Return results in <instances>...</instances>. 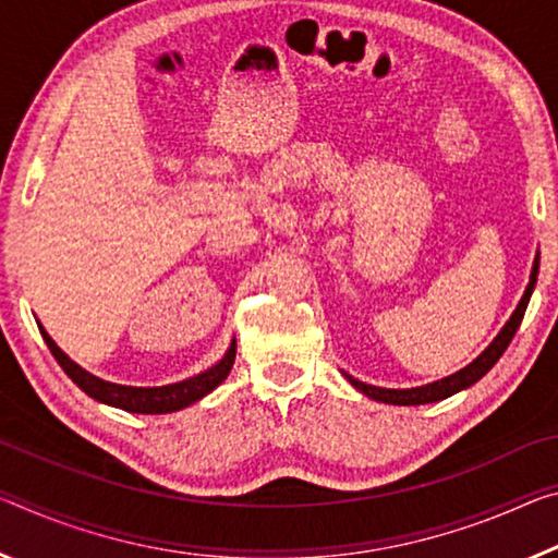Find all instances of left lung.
Masks as SVG:
<instances>
[{"instance_id":"obj_1","label":"left lung","mask_w":558,"mask_h":558,"mask_svg":"<svg viewBox=\"0 0 558 558\" xmlns=\"http://www.w3.org/2000/svg\"><path fill=\"white\" fill-rule=\"evenodd\" d=\"M536 276H538V258L534 260V268H532V278H529V286L524 290V298L519 300L517 311L511 313V317L507 320V325L501 327V332L494 338V342L486 348L480 357L474 362H470L464 369H459V373L449 375L445 379H437V383L432 385H424V387H412V390H387V387H375V385H367V383H360L348 373H342L348 377V383L360 390L362 395H367L369 400H377V402H385V404H429V402H439V400H447V397H452L457 392L466 390V387H472L474 383H480V379L489 373V369L497 365V360L504 355V350L509 348L511 338H514L521 320H524V313H526V305H529V298L534 293V286H536Z\"/></svg>"}]
</instances>
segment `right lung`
<instances>
[{
    "label": "right lung",
    "mask_w": 558,
    "mask_h": 558,
    "mask_svg": "<svg viewBox=\"0 0 558 558\" xmlns=\"http://www.w3.org/2000/svg\"><path fill=\"white\" fill-rule=\"evenodd\" d=\"M39 330H41L44 342H47V348L51 350V355H54L61 369L72 377L74 385L82 387V390L88 397H94V400L111 404V407H119V410H126V412H136V414L179 412V410H183V407L203 400V397H206L208 392H214L216 387L223 383L235 362V340H233L231 348L226 350V355L220 357V362H216L214 367H208L206 373L183 379V383H173V385H163V387H129V385L106 383V379L86 373L84 367H78L72 357L61 352L59 344L49 338V332L44 330L41 325H39Z\"/></svg>",
    "instance_id": "1"
}]
</instances>
